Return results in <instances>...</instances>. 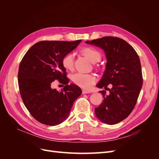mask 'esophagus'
Wrapping results in <instances>:
<instances>
[{"label":"esophagus","mask_w":159,"mask_h":159,"mask_svg":"<svg viewBox=\"0 0 159 159\" xmlns=\"http://www.w3.org/2000/svg\"><path fill=\"white\" fill-rule=\"evenodd\" d=\"M90 91L88 90H86V89H83L82 90V93L83 94H87V93H89Z\"/></svg>","instance_id":"34e87169"}]
</instances>
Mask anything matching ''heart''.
<instances>
[{
	"label": "heart",
	"mask_w": 159,
	"mask_h": 159,
	"mask_svg": "<svg viewBox=\"0 0 159 159\" xmlns=\"http://www.w3.org/2000/svg\"><path fill=\"white\" fill-rule=\"evenodd\" d=\"M83 54L88 57L91 61L95 63L101 60V54L98 50L92 47H85L81 50ZM61 65L67 70H71L74 67V54L68 53L64 55L61 59ZM71 80L80 88L88 89L96 81L95 76L92 74H88L77 72L71 75Z\"/></svg>",
	"instance_id": "1"
}]
</instances>
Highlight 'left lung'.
Returning <instances> with one entry per match:
<instances>
[{"instance_id": "8db88e82", "label": "left lung", "mask_w": 159, "mask_h": 159, "mask_svg": "<svg viewBox=\"0 0 159 159\" xmlns=\"http://www.w3.org/2000/svg\"><path fill=\"white\" fill-rule=\"evenodd\" d=\"M87 44L102 48L106 54V69L97 86L109 91L103 94V102L95 109L96 116L102 122L114 125L122 121L135 106L143 85V75L139 57L136 51L121 38L105 36L88 40ZM111 84L112 88H107Z\"/></svg>"}]
</instances>
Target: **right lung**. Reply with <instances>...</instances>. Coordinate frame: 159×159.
Here are the masks:
<instances>
[{
  "label": "right lung",
  "instance_id": "1",
  "mask_svg": "<svg viewBox=\"0 0 159 159\" xmlns=\"http://www.w3.org/2000/svg\"><path fill=\"white\" fill-rule=\"evenodd\" d=\"M81 42H38L22 59L18 74L19 91L24 104L38 122L50 126L63 122L81 94L78 86L68 84L66 70L61 65L63 56ZM55 80L65 85L60 93L51 88Z\"/></svg>",
  "mask_w": 159,
  "mask_h": 159
}]
</instances>
